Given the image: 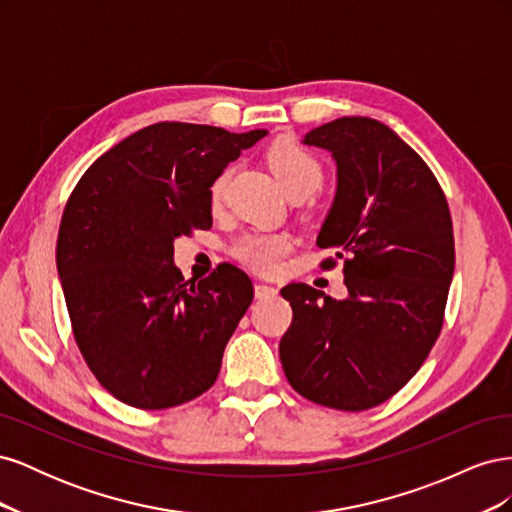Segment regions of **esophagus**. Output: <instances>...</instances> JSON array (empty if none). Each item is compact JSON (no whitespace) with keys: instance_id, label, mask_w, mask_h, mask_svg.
Masks as SVG:
<instances>
[{"instance_id":"obj_1","label":"esophagus","mask_w":512,"mask_h":512,"mask_svg":"<svg viewBox=\"0 0 512 512\" xmlns=\"http://www.w3.org/2000/svg\"><path fill=\"white\" fill-rule=\"evenodd\" d=\"M254 294H256V299H271L277 294V288H273L269 284H256Z\"/></svg>"}]
</instances>
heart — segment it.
Instances as JSON below:
<instances>
[{
	"label": "heart",
	"instance_id": "obj_1",
	"mask_svg": "<svg viewBox=\"0 0 512 512\" xmlns=\"http://www.w3.org/2000/svg\"><path fill=\"white\" fill-rule=\"evenodd\" d=\"M269 166L273 168L275 177L280 179L288 196H309L316 192L322 183V164L320 160L303 149L301 145L288 141H277L269 149ZM230 170H222V173L215 177L211 183V205L220 207L226 198ZM290 250V237L284 232H250V235H243L235 245H232V254L243 265L256 271H273L280 265V258L286 256Z\"/></svg>",
	"mask_w": 512,
	"mask_h": 512
}]
</instances>
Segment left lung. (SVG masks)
Wrapping results in <instances>:
<instances>
[{
  "mask_svg": "<svg viewBox=\"0 0 512 512\" xmlns=\"http://www.w3.org/2000/svg\"><path fill=\"white\" fill-rule=\"evenodd\" d=\"M303 143L327 149L337 164L316 243L344 258L348 297L284 286L292 322L280 359L305 399L361 412L406 386L436 344L455 271L451 211L423 158L376 119H335Z\"/></svg>",
  "mask_w": 512,
  "mask_h": 512,
  "instance_id": "1",
  "label": "left lung"
}]
</instances>
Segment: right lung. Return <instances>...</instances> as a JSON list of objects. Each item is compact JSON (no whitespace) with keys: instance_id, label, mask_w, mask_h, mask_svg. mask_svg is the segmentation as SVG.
<instances>
[{"instance_id":"obj_1","label":"right lung","mask_w":512,"mask_h":512,"mask_svg":"<svg viewBox=\"0 0 512 512\" xmlns=\"http://www.w3.org/2000/svg\"><path fill=\"white\" fill-rule=\"evenodd\" d=\"M262 136L153 123L108 149L72 190L57 237L59 280L76 346L123 404L181 406L218 378L254 286L228 262L185 282L173 243L211 228V183Z\"/></svg>"}]
</instances>
